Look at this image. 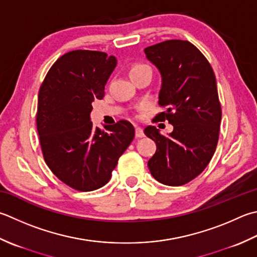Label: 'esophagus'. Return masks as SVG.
Masks as SVG:
<instances>
[{"label": "esophagus", "instance_id": "34e87169", "mask_svg": "<svg viewBox=\"0 0 257 257\" xmlns=\"http://www.w3.org/2000/svg\"><path fill=\"white\" fill-rule=\"evenodd\" d=\"M145 136L144 129L142 127H136V137L137 138H143Z\"/></svg>", "mask_w": 257, "mask_h": 257}]
</instances>
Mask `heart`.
Masks as SVG:
<instances>
[{"instance_id": "heart-1", "label": "heart", "mask_w": 257, "mask_h": 257, "mask_svg": "<svg viewBox=\"0 0 257 257\" xmlns=\"http://www.w3.org/2000/svg\"><path fill=\"white\" fill-rule=\"evenodd\" d=\"M146 70H150V71H152V69H150L149 65L142 63V62H136L132 65V67H130V70H129L130 77H132V75H134V74H136V73L146 71Z\"/></svg>"}]
</instances>
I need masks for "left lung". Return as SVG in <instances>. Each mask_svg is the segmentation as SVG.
Instances as JSON below:
<instances>
[{
    "label": "left lung",
    "instance_id": "obj_1",
    "mask_svg": "<svg viewBox=\"0 0 257 257\" xmlns=\"http://www.w3.org/2000/svg\"><path fill=\"white\" fill-rule=\"evenodd\" d=\"M145 53L162 73L158 104L166 111L155 119L174 125L168 138L155 125L145 128L157 146L148 168L159 183L182 186L207 167L218 143L222 107L215 73L188 41L168 40L146 48Z\"/></svg>",
    "mask_w": 257,
    "mask_h": 257
}]
</instances>
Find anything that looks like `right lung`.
Wrapping results in <instances>:
<instances>
[{
    "label": "right lung",
    "mask_w": 257,
    "mask_h": 257,
    "mask_svg": "<svg viewBox=\"0 0 257 257\" xmlns=\"http://www.w3.org/2000/svg\"><path fill=\"white\" fill-rule=\"evenodd\" d=\"M115 64L117 59L104 52L74 50L53 63L39 90L35 120L45 164L79 192L107 184L135 137L127 120L103 132L90 121L92 102L103 98Z\"/></svg>",
    "instance_id": "1"
}]
</instances>
